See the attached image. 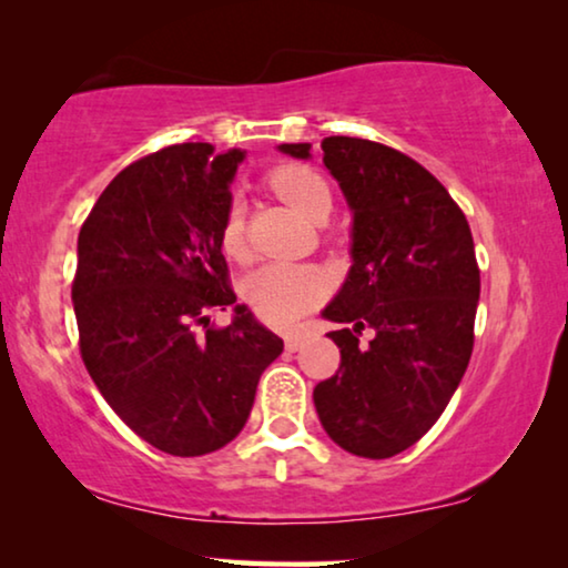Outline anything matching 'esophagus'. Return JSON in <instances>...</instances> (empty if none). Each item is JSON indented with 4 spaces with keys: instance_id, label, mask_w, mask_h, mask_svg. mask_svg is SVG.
Here are the masks:
<instances>
[{
    "instance_id": "esophagus-1",
    "label": "esophagus",
    "mask_w": 568,
    "mask_h": 568,
    "mask_svg": "<svg viewBox=\"0 0 568 568\" xmlns=\"http://www.w3.org/2000/svg\"><path fill=\"white\" fill-rule=\"evenodd\" d=\"M307 341V331H292L284 336V344L290 352H297V348Z\"/></svg>"
}]
</instances>
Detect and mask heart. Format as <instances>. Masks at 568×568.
Instances as JSON below:
<instances>
[{
	"label": "heart",
	"mask_w": 568,
	"mask_h": 568,
	"mask_svg": "<svg viewBox=\"0 0 568 568\" xmlns=\"http://www.w3.org/2000/svg\"><path fill=\"white\" fill-rule=\"evenodd\" d=\"M271 189L307 220L331 214V189L321 173L307 165H282L268 175ZM220 245L230 258H245L243 206L230 204L220 227ZM245 300L266 323L286 325L297 321L331 292V276L313 263H266L245 278Z\"/></svg>",
	"instance_id": "b5f03b06"
}]
</instances>
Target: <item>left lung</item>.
I'll return each mask as SVG.
<instances>
[{"label":"left lung","mask_w":568,"mask_h":568,"mask_svg":"<svg viewBox=\"0 0 568 568\" xmlns=\"http://www.w3.org/2000/svg\"><path fill=\"white\" fill-rule=\"evenodd\" d=\"M323 162L354 212L352 271L323 317L338 372L315 385L328 437L346 453L385 460L416 445L468 369L480 294L463 209L429 170L393 146L323 139ZM307 160L310 144H282ZM373 331L369 345L361 341Z\"/></svg>","instance_id":"1"}]
</instances>
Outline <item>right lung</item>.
Here are the masks:
<instances>
[{
    "label": "right lung",
    "instance_id": "1",
    "mask_svg": "<svg viewBox=\"0 0 568 568\" xmlns=\"http://www.w3.org/2000/svg\"><path fill=\"white\" fill-rule=\"evenodd\" d=\"M243 152L173 144L108 183L77 237L80 354L121 422L175 457L214 453L251 416L284 341L237 305L220 227ZM236 307L224 329L209 308Z\"/></svg>",
    "mask_w": 568,
    "mask_h": 568
}]
</instances>
